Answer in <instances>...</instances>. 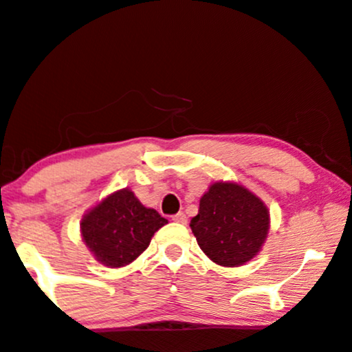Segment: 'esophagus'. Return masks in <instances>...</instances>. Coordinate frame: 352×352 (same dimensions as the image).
I'll return each instance as SVG.
<instances>
[{"label":"esophagus","mask_w":352,"mask_h":352,"mask_svg":"<svg viewBox=\"0 0 352 352\" xmlns=\"http://www.w3.org/2000/svg\"><path fill=\"white\" fill-rule=\"evenodd\" d=\"M172 220L177 221V223H187V215L184 212H179L177 215L172 217Z\"/></svg>","instance_id":"34e87169"}]
</instances>
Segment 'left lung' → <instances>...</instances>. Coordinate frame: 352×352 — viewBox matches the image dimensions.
<instances>
[{"label": "left lung", "mask_w": 352, "mask_h": 352, "mask_svg": "<svg viewBox=\"0 0 352 352\" xmlns=\"http://www.w3.org/2000/svg\"><path fill=\"white\" fill-rule=\"evenodd\" d=\"M197 243L213 263L236 268L260 253L270 232V210L236 182H215L190 221Z\"/></svg>", "instance_id": "left-lung-1"}]
</instances>
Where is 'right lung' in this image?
I'll use <instances>...</instances> for the list:
<instances>
[{
    "label": "right lung",
    "instance_id": "add662e5",
    "mask_svg": "<svg viewBox=\"0 0 352 352\" xmlns=\"http://www.w3.org/2000/svg\"><path fill=\"white\" fill-rule=\"evenodd\" d=\"M167 218L140 204L131 188L112 192L89 208L80 220V236L92 256L107 268H122L142 254Z\"/></svg>",
    "mask_w": 352,
    "mask_h": 352
}]
</instances>
